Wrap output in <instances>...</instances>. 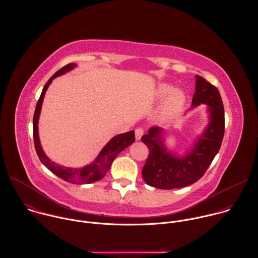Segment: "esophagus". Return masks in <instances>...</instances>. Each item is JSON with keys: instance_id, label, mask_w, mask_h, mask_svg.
Here are the masks:
<instances>
[{"instance_id": "1", "label": "esophagus", "mask_w": 258, "mask_h": 258, "mask_svg": "<svg viewBox=\"0 0 258 258\" xmlns=\"http://www.w3.org/2000/svg\"><path fill=\"white\" fill-rule=\"evenodd\" d=\"M143 135H144V130L142 127H138V128L135 130V136H136V140L137 141L141 140Z\"/></svg>"}]
</instances>
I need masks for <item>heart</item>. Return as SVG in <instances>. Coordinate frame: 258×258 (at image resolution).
<instances>
[{
    "mask_svg": "<svg viewBox=\"0 0 258 258\" xmlns=\"http://www.w3.org/2000/svg\"><path fill=\"white\" fill-rule=\"evenodd\" d=\"M173 90L174 88L172 86L166 85V84L160 85L158 88L157 95H158V98L160 99H164L170 93L172 94L167 99L162 109V114L166 117H171L177 114L183 107V104L186 102L185 94H183L181 91H175L173 92Z\"/></svg>",
    "mask_w": 258,
    "mask_h": 258,
    "instance_id": "heart-1",
    "label": "heart"
}]
</instances>
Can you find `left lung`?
<instances>
[{"label":"left lung","instance_id":"1","mask_svg":"<svg viewBox=\"0 0 258 258\" xmlns=\"http://www.w3.org/2000/svg\"><path fill=\"white\" fill-rule=\"evenodd\" d=\"M201 104L208 106L209 123L183 156L170 153L164 145L163 131L151 127L142 137L148 147L149 156L142 169L143 178L149 186L170 190L192 185L205 173L222 145L225 134V110L218 90L200 76H196L192 108Z\"/></svg>","mask_w":258,"mask_h":258}]
</instances>
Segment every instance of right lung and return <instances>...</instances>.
<instances>
[{
    "instance_id": "add662e5",
    "label": "right lung",
    "mask_w": 258,
    "mask_h": 258,
    "mask_svg": "<svg viewBox=\"0 0 258 258\" xmlns=\"http://www.w3.org/2000/svg\"><path fill=\"white\" fill-rule=\"evenodd\" d=\"M77 66L75 63H69L62 67L60 70H58L55 75L47 82L45 85L41 97L36 103L35 107V111L33 115V141H34V147H35V151L36 154H38L40 160L42 163L50 169L54 174L57 176L61 177L62 179L72 182V183H91L94 181H97L101 178H103L108 171V169L111 166L113 160L115 157L122 151L124 150L126 147H128L131 144L135 142V132L131 131L121 135H117L114 138L110 140L96 160L92 162L91 164L84 166L82 168H68L65 166H61L53 161H51L48 156L45 154L43 151V148L40 143V138H39V128H38V123H39V116L41 113V109H42V104L43 100L46 94L47 89L53 82V80L59 76L64 75L67 71L73 69Z\"/></svg>"
}]
</instances>
